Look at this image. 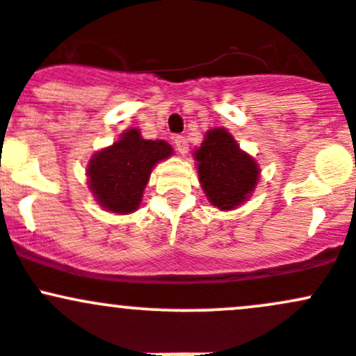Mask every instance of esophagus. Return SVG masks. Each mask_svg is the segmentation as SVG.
<instances>
[{"label": "esophagus", "mask_w": 356, "mask_h": 356, "mask_svg": "<svg viewBox=\"0 0 356 356\" xmlns=\"http://www.w3.org/2000/svg\"><path fill=\"white\" fill-rule=\"evenodd\" d=\"M174 145H175V148H177V152L181 153V155H186V153H188L189 145H188V139H186L184 136H175Z\"/></svg>", "instance_id": "1"}]
</instances>
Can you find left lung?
<instances>
[{"label": "left lung", "mask_w": 356, "mask_h": 356, "mask_svg": "<svg viewBox=\"0 0 356 356\" xmlns=\"http://www.w3.org/2000/svg\"><path fill=\"white\" fill-rule=\"evenodd\" d=\"M195 156L201 186L210 203L220 210L241 204L257 186L260 174L257 163L239 149L225 129L208 131Z\"/></svg>", "instance_id": "left-lung-1"}]
</instances>
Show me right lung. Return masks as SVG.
<instances>
[{
    "label": "right lung",
    "mask_w": 356,
    "mask_h": 356,
    "mask_svg": "<svg viewBox=\"0 0 356 356\" xmlns=\"http://www.w3.org/2000/svg\"><path fill=\"white\" fill-rule=\"evenodd\" d=\"M172 155V146L143 139L138 129L124 132L117 143L96 153L88 177L98 203L113 213H131L139 207L156 161Z\"/></svg>",
    "instance_id": "add662e5"
}]
</instances>
